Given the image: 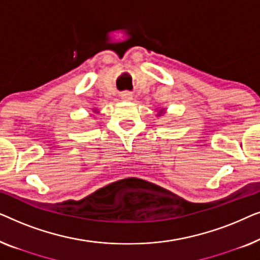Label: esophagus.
Listing matches in <instances>:
<instances>
[{"label": "esophagus", "instance_id": "esophagus-1", "mask_svg": "<svg viewBox=\"0 0 260 260\" xmlns=\"http://www.w3.org/2000/svg\"><path fill=\"white\" fill-rule=\"evenodd\" d=\"M122 99L125 102H131L134 99V97H133V94L129 93V92H125V93L122 94Z\"/></svg>", "mask_w": 260, "mask_h": 260}]
</instances>
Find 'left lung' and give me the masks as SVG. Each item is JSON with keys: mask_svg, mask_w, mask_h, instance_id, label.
Listing matches in <instances>:
<instances>
[{"mask_svg": "<svg viewBox=\"0 0 260 260\" xmlns=\"http://www.w3.org/2000/svg\"><path fill=\"white\" fill-rule=\"evenodd\" d=\"M165 113H166V109L162 108V109H159V111H157V116L159 117V116L165 115Z\"/></svg>", "mask_w": 260, "mask_h": 260, "instance_id": "8db88e82", "label": "left lung"}]
</instances>
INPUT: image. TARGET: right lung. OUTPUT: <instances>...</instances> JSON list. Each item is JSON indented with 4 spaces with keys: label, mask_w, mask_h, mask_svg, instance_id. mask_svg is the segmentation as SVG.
Wrapping results in <instances>:
<instances>
[{
    "label": "right lung",
    "mask_w": 260,
    "mask_h": 260,
    "mask_svg": "<svg viewBox=\"0 0 260 260\" xmlns=\"http://www.w3.org/2000/svg\"><path fill=\"white\" fill-rule=\"evenodd\" d=\"M92 112H93L94 115H98V113H99V111H98V110L95 109V108H94V109H92ZM94 115H93V116H94Z\"/></svg>",
    "instance_id": "1"
}]
</instances>
